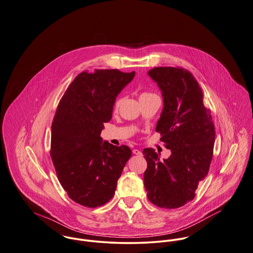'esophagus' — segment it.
I'll return each instance as SVG.
<instances>
[{
  "mask_svg": "<svg viewBox=\"0 0 253 253\" xmlns=\"http://www.w3.org/2000/svg\"><path fill=\"white\" fill-rule=\"evenodd\" d=\"M133 153L136 155H141V151L139 149H133Z\"/></svg>",
  "mask_w": 253,
  "mask_h": 253,
  "instance_id": "1",
  "label": "esophagus"
}]
</instances>
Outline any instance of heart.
Here are the masks:
<instances>
[{"label": "heart", "mask_w": 253, "mask_h": 253, "mask_svg": "<svg viewBox=\"0 0 253 253\" xmlns=\"http://www.w3.org/2000/svg\"><path fill=\"white\" fill-rule=\"evenodd\" d=\"M148 95H152V93H149V92H143L140 94V97H144V96H148ZM121 101L122 99L121 98H118L115 102H114V109H118L120 104H121Z\"/></svg>", "instance_id": "b5f03b06"}]
</instances>
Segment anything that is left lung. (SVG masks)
<instances>
[{"label": "left lung", "mask_w": 253, "mask_h": 253, "mask_svg": "<svg viewBox=\"0 0 253 253\" xmlns=\"http://www.w3.org/2000/svg\"><path fill=\"white\" fill-rule=\"evenodd\" d=\"M149 77L162 90L164 108L156 125L168 159L144 148L143 174L148 200L162 209H176L192 201L198 184L210 169L215 140L211 112L203 103V91L193 75L179 67H156Z\"/></svg>", "instance_id": "8db88e82"}]
</instances>
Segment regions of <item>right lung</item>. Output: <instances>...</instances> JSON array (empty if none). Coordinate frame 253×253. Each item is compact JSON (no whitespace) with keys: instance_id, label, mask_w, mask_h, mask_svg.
I'll use <instances>...</instances> for the list:
<instances>
[{"instance_id":"right-lung-1","label":"right lung","mask_w":253,"mask_h":253,"mask_svg":"<svg viewBox=\"0 0 253 253\" xmlns=\"http://www.w3.org/2000/svg\"><path fill=\"white\" fill-rule=\"evenodd\" d=\"M135 77L117 69L85 71L62 96L51 125L50 156L59 182L74 202L97 208L114 195L117 180L132 155L100 137L112 119L115 99Z\"/></svg>"}]
</instances>
